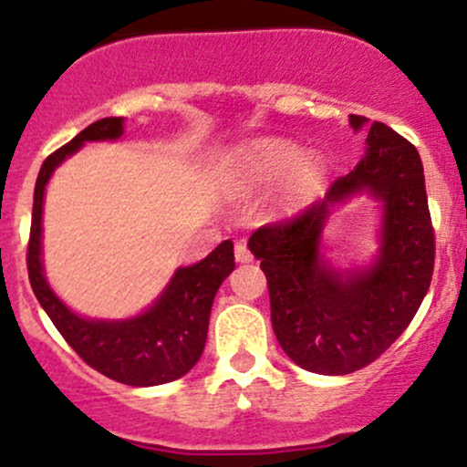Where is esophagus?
<instances>
[{
	"mask_svg": "<svg viewBox=\"0 0 467 467\" xmlns=\"http://www.w3.org/2000/svg\"><path fill=\"white\" fill-rule=\"evenodd\" d=\"M234 259H237L239 264H250L252 261V252L248 250V245H245V241L234 244Z\"/></svg>",
	"mask_w": 467,
	"mask_h": 467,
	"instance_id": "esophagus-1",
	"label": "esophagus"
}]
</instances>
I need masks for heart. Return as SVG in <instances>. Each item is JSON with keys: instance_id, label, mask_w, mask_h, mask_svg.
<instances>
[{"instance_id": "b5f03b06", "label": "heart", "mask_w": 467, "mask_h": 467, "mask_svg": "<svg viewBox=\"0 0 467 467\" xmlns=\"http://www.w3.org/2000/svg\"><path fill=\"white\" fill-rule=\"evenodd\" d=\"M296 144L285 140H256L228 158L226 182L234 191L254 192L278 185L276 202L283 211H296L318 191L325 166L316 155L301 158Z\"/></svg>"}]
</instances>
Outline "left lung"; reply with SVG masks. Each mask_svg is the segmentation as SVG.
<instances>
[{"label":"left lung","instance_id":"obj_1","mask_svg":"<svg viewBox=\"0 0 467 467\" xmlns=\"http://www.w3.org/2000/svg\"><path fill=\"white\" fill-rule=\"evenodd\" d=\"M367 127V153L305 211L265 223L248 241L270 289L278 345L312 373L347 375L378 360L410 325L431 287L435 228L420 153L384 122ZM368 190L385 203L383 248L367 271H331L319 256V233L336 202Z\"/></svg>","mask_w":467,"mask_h":467}]
</instances>
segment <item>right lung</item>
<instances>
[{"label": "right lung", "mask_w": 467, "mask_h": 467, "mask_svg": "<svg viewBox=\"0 0 467 467\" xmlns=\"http://www.w3.org/2000/svg\"><path fill=\"white\" fill-rule=\"evenodd\" d=\"M122 118H100L85 127L41 164L32 202L28 239V278L36 301L50 316L58 334L85 364L130 387H158L173 382L195 367L206 345L208 318L219 285L234 270L233 241H222L200 264L180 267L162 296L147 312L130 320L80 318L57 298L46 283L41 265V213L52 171L89 140H116L122 136Z\"/></svg>", "instance_id": "obj_1"}]
</instances>
